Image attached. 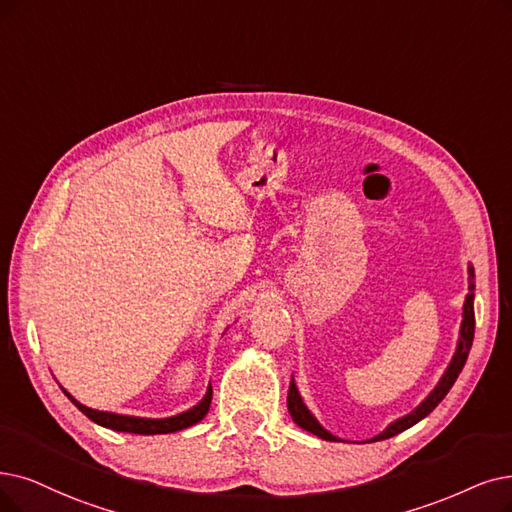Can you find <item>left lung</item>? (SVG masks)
<instances>
[{
    "instance_id": "8db88e82",
    "label": "left lung",
    "mask_w": 512,
    "mask_h": 512,
    "mask_svg": "<svg viewBox=\"0 0 512 512\" xmlns=\"http://www.w3.org/2000/svg\"><path fill=\"white\" fill-rule=\"evenodd\" d=\"M475 269L468 267V294H466V300H464V309H462V325H460V338H458V346H456V353L452 357V361H449L445 374L441 376V380L437 382V386L431 391V395H428L414 412H410L407 416L395 420L388 424L384 431L380 435H376L372 441H382V439H388V437H395L399 433H403L405 428H410L414 424H418L422 418H426L428 414H431L435 407L443 401V397L449 393V388L454 386L456 378L460 376L462 367L466 363V357H468V351L470 346H473V338H475ZM288 410H290V416L294 418V422L304 428V431H309L325 441H340L338 437H334L332 433H327L325 428L317 422V418L309 412V407L304 405L298 388H296V382L292 378L290 382V391H288Z\"/></svg>"
}]
</instances>
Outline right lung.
<instances>
[{
  "label": "right lung",
  "mask_w": 512,
  "mask_h": 512,
  "mask_svg": "<svg viewBox=\"0 0 512 512\" xmlns=\"http://www.w3.org/2000/svg\"><path fill=\"white\" fill-rule=\"evenodd\" d=\"M63 393L71 399V403L77 407L79 412H84L92 422L111 428V431L117 433H134V435H166V433H176L182 431V428H189L197 424L199 420L206 418L210 403H212V386H208V393L197 405H193L191 410L170 416V418H138V416H121L113 412H98L92 410V407L81 405L75 397H71L65 388Z\"/></svg>",
  "instance_id": "1"
}]
</instances>
